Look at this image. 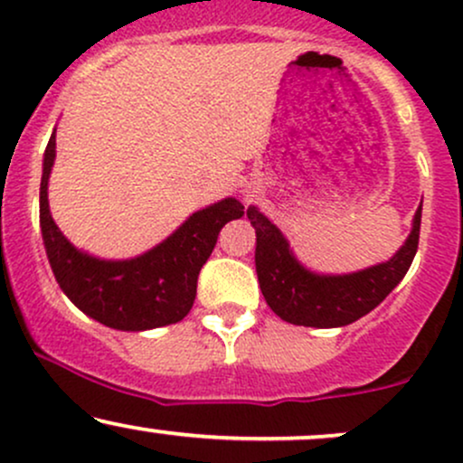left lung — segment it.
<instances>
[{
	"instance_id": "1",
	"label": "left lung",
	"mask_w": 463,
	"mask_h": 463,
	"mask_svg": "<svg viewBox=\"0 0 463 463\" xmlns=\"http://www.w3.org/2000/svg\"><path fill=\"white\" fill-rule=\"evenodd\" d=\"M420 217L422 204L413 217L405 246L390 261L354 274L320 276L302 268L283 232L257 206H250L248 220L257 232L254 263L265 302L280 320L298 326L335 328L353 324L381 305L407 274L418 250Z\"/></svg>"
}]
</instances>
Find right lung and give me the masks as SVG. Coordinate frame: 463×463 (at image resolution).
<instances>
[{"label": "right lung", "instance_id": "1", "mask_svg": "<svg viewBox=\"0 0 463 463\" xmlns=\"http://www.w3.org/2000/svg\"><path fill=\"white\" fill-rule=\"evenodd\" d=\"M56 158L50 137L41 178V232L52 272L67 298L93 320L117 331H147L183 320L195 300L202 265L213 252L226 222L243 215V204L226 198L198 211L150 252L130 261H102L80 252L52 220L47 180Z\"/></svg>", "mask_w": 463, "mask_h": 463}]
</instances>
